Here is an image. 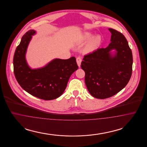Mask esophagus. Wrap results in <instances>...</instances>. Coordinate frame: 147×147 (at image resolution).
I'll list each match as a JSON object with an SVG mask.
<instances>
[{"label":"esophagus","mask_w":147,"mask_h":147,"mask_svg":"<svg viewBox=\"0 0 147 147\" xmlns=\"http://www.w3.org/2000/svg\"><path fill=\"white\" fill-rule=\"evenodd\" d=\"M76 60H77V64H78V67H80V65H81V62H82V57H78L77 58V59H76Z\"/></svg>","instance_id":"1"}]
</instances>
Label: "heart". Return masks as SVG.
Wrapping results in <instances>:
<instances>
[{"label":"heart","instance_id":"heart-1","mask_svg":"<svg viewBox=\"0 0 147 147\" xmlns=\"http://www.w3.org/2000/svg\"><path fill=\"white\" fill-rule=\"evenodd\" d=\"M92 36L93 34L91 32H86L84 33V35H83V41L88 40ZM101 42V37L100 36H96L88 43V45L86 46V47L84 49V51L86 53H91L95 51L100 46Z\"/></svg>","mask_w":147,"mask_h":147}]
</instances>
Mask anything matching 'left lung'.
<instances>
[{"label":"left lung","instance_id":"8db88e82","mask_svg":"<svg viewBox=\"0 0 147 147\" xmlns=\"http://www.w3.org/2000/svg\"><path fill=\"white\" fill-rule=\"evenodd\" d=\"M109 30L111 33L109 46L84 56L81 63L88 91L100 99L110 98L122 90L132 72V53L125 37L114 29Z\"/></svg>","mask_w":147,"mask_h":147}]
</instances>
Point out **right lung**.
<instances>
[{
	"mask_svg": "<svg viewBox=\"0 0 147 147\" xmlns=\"http://www.w3.org/2000/svg\"><path fill=\"white\" fill-rule=\"evenodd\" d=\"M34 30L28 31L21 38L13 59L15 77L21 88L30 94L45 100L59 97L65 90L70 76L78 69L76 59L56 58L45 67L31 69L26 62V53Z\"/></svg>",
	"mask_w": 147,
	"mask_h": 147,
	"instance_id": "1",
	"label": "right lung"
}]
</instances>
